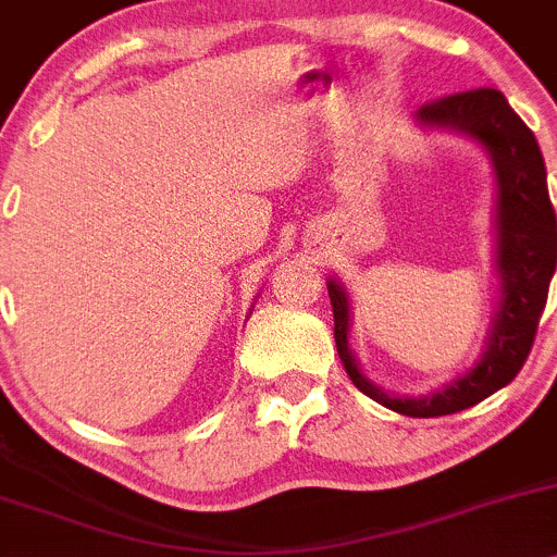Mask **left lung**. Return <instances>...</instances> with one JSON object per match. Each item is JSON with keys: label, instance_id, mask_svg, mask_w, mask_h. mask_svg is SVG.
Returning <instances> with one entry per match:
<instances>
[{"label": "left lung", "instance_id": "left-lung-1", "mask_svg": "<svg viewBox=\"0 0 557 557\" xmlns=\"http://www.w3.org/2000/svg\"><path fill=\"white\" fill-rule=\"evenodd\" d=\"M414 124L430 133L441 129L468 137L492 161L496 185L494 273L499 300L481 356L470 369L428 396H398L385 391L369 380L350 350L352 305L348 289L337 278H329L326 289L334 310V343L352 385L404 417H444L488 398L523 367L555 273L557 223L540 143L510 109L505 95L496 89L451 95L422 106L414 113Z\"/></svg>", "mask_w": 557, "mask_h": 557}]
</instances>
